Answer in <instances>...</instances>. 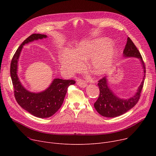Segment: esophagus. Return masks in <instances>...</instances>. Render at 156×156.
Masks as SVG:
<instances>
[{
	"instance_id": "esophagus-1",
	"label": "esophagus",
	"mask_w": 156,
	"mask_h": 156,
	"mask_svg": "<svg viewBox=\"0 0 156 156\" xmlns=\"http://www.w3.org/2000/svg\"><path fill=\"white\" fill-rule=\"evenodd\" d=\"M76 83H77V85L79 86V87H87V83L85 82V81H83V80H78L77 81H76Z\"/></svg>"
}]
</instances>
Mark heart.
I'll return each instance as SVG.
<instances>
[{
    "label": "heart",
    "instance_id": "b5f03b06",
    "mask_svg": "<svg viewBox=\"0 0 156 156\" xmlns=\"http://www.w3.org/2000/svg\"><path fill=\"white\" fill-rule=\"evenodd\" d=\"M109 47L105 39H96L83 41L71 52H63L61 62L64 69L73 73L82 68L81 61L91 59L90 69L96 75H101L107 71L115 57V51Z\"/></svg>",
    "mask_w": 156,
    "mask_h": 156
}]
</instances>
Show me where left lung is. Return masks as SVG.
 <instances>
[{
  "label": "left lung",
  "mask_w": 156,
  "mask_h": 156,
  "mask_svg": "<svg viewBox=\"0 0 156 156\" xmlns=\"http://www.w3.org/2000/svg\"><path fill=\"white\" fill-rule=\"evenodd\" d=\"M123 54L125 57H135L140 59L144 72L142 82L133 97L128 99H121L116 96L110 90L106 77L104 76L98 81L97 85L99 88L100 94L97 101L94 103V108L101 116L104 117L114 118L125 114L134 107L140 99L141 95L145 77V66L140 52L129 37L127 38Z\"/></svg>",
  "instance_id": "8db88e82"
}]
</instances>
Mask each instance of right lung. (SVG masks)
<instances>
[{
    "instance_id": "1",
    "label": "right lung",
    "mask_w": 156,
    "mask_h": 156,
    "mask_svg": "<svg viewBox=\"0 0 156 156\" xmlns=\"http://www.w3.org/2000/svg\"><path fill=\"white\" fill-rule=\"evenodd\" d=\"M47 35L35 34L29 36L16 50L11 63V77L14 87L15 99L21 107L36 117H51L58 111L63 103L68 88L75 83L73 80L54 79L46 90L40 93H32L21 85L17 75L18 62L23 45L35 40L46 38Z\"/></svg>"
}]
</instances>
